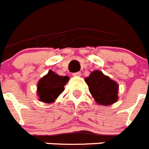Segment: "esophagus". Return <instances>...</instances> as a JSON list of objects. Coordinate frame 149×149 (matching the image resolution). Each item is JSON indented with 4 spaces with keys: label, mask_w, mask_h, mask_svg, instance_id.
<instances>
[{
    "label": "esophagus",
    "mask_w": 149,
    "mask_h": 149,
    "mask_svg": "<svg viewBox=\"0 0 149 149\" xmlns=\"http://www.w3.org/2000/svg\"><path fill=\"white\" fill-rule=\"evenodd\" d=\"M72 75L74 76V77H79V76L81 75V72H74V73L72 74Z\"/></svg>",
    "instance_id": "obj_1"
}]
</instances>
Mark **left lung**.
<instances>
[{
    "mask_svg": "<svg viewBox=\"0 0 149 149\" xmlns=\"http://www.w3.org/2000/svg\"><path fill=\"white\" fill-rule=\"evenodd\" d=\"M85 81L88 90L97 103L102 106H109L118 100V84L100 71H94Z\"/></svg>",
    "mask_w": 149,
    "mask_h": 149,
    "instance_id": "8db88e82",
    "label": "left lung"
}]
</instances>
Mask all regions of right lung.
<instances>
[{"mask_svg": "<svg viewBox=\"0 0 149 149\" xmlns=\"http://www.w3.org/2000/svg\"><path fill=\"white\" fill-rule=\"evenodd\" d=\"M68 76H60L52 70L43 76L38 83V96L39 100L46 103H52L64 91L67 84Z\"/></svg>", "mask_w": 149, "mask_h": 149, "instance_id": "1", "label": "right lung"}]
</instances>
